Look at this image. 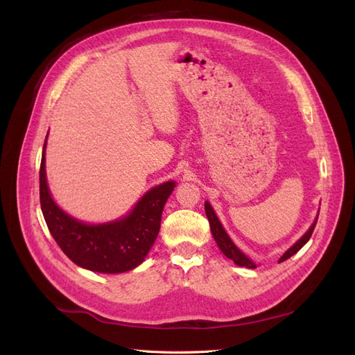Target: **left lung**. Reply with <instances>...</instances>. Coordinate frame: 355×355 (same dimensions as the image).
<instances>
[{
	"label": "left lung",
	"instance_id": "8db88e82",
	"mask_svg": "<svg viewBox=\"0 0 355 355\" xmlns=\"http://www.w3.org/2000/svg\"><path fill=\"white\" fill-rule=\"evenodd\" d=\"M204 209H206V214H207V219H209V223H210V231H211V235L214 241H216V244L219 245L220 252L228 257V259H231L235 265L239 266H245V268H250V270H254L256 268V263L250 259L249 256L244 254L237 245L234 244V241L231 240V237L228 235V232L225 231L223 225L220 223L219 218L216 216V213H214L213 207L210 206V202L206 201L204 202ZM317 219H318V214L317 218L314 219V222L311 223V227L308 228V231L300 237L292 247H288V249L284 252V254L278 259V262H284L287 261L288 257H292L295 253H297L302 247L308 243V240L311 239V235H313V231L315 228V223H317Z\"/></svg>",
	"mask_w": 355,
	"mask_h": 355
}]
</instances>
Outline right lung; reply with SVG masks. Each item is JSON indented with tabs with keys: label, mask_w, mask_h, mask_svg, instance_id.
Masks as SVG:
<instances>
[{
	"label": "right lung",
	"mask_w": 355,
	"mask_h": 355,
	"mask_svg": "<svg viewBox=\"0 0 355 355\" xmlns=\"http://www.w3.org/2000/svg\"><path fill=\"white\" fill-rule=\"evenodd\" d=\"M49 137V133H47ZM40 168V201L50 234L69 259L84 270L121 274L141 265L159 232L164 204L176 188L175 180L153 187L124 216L89 223L71 216L53 200L46 175V146Z\"/></svg>",
	"instance_id": "add662e5"
}]
</instances>
